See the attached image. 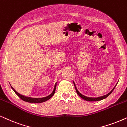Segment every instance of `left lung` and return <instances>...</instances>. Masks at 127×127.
Here are the masks:
<instances>
[{
  "label": "left lung",
  "mask_w": 127,
  "mask_h": 127,
  "mask_svg": "<svg viewBox=\"0 0 127 127\" xmlns=\"http://www.w3.org/2000/svg\"><path fill=\"white\" fill-rule=\"evenodd\" d=\"M73 82H74V86H75V89H76V91H77V94L78 95L80 96V97L82 98V99H83L84 100H86V101H88V102H97V101H100V100H103V99H106V97H107L108 96H109L111 94V92H113V91L114 90V89L115 88V87H116V86L117 85V83L116 84V85H115V87L113 88V89L112 90H111L109 94H106V95H104V96H101V97H97V98H93V97H87V96H84L83 95H82L81 94L80 92H79L78 91V89H77V87H76V85H75V82H74L73 81Z\"/></svg>",
  "instance_id": "1"
}]
</instances>
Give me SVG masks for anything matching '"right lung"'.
Listing matches in <instances>:
<instances>
[{"label": "right lung", "instance_id": "add662e5", "mask_svg": "<svg viewBox=\"0 0 127 127\" xmlns=\"http://www.w3.org/2000/svg\"><path fill=\"white\" fill-rule=\"evenodd\" d=\"M56 84L57 82H56L55 87H54V89L53 92H52V94L50 95L49 96H47L46 97H44V98H40V99H36V98H31V97H25L24 96L21 95V94H20L19 93H18L17 91L15 90V89L11 87V88L13 89V90L14 91V92L16 93L18 97H19L21 100H23V101H25V102H28V103H42V102H45L46 101L48 100L49 99H50L52 96H53L55 92V90H56Z\"/></svg>", "mask_w": 127, "mask_h": 127}]
</instances>
